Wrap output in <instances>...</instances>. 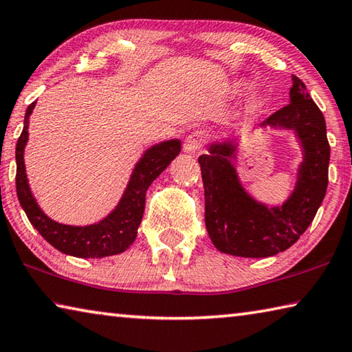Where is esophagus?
Segmentation results:
<instances>
[{"label":"esophagus","mask_w":352,"mask_h":352,"mask_svg":"<svg viewBox=\"0 0 352 352\" xmlns=\"http://www.w3.org/2000/svg\"><path fill=\"white\" fill-rule=\"evenodd\" d=\"M205 141H206L205 132H201V130H194V132H190L186 138H184L183 151L186 153H195L199 148L204 147Z\"/></svg>","instance_id":"34e87169"}]
</instances>
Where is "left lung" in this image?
<instances>
[{"mask_svg": "<svg viewBox=\"0 0 352 352\" xmlns=\"http://www.w3.org/2000/svg\"><path fill=\"white\" fill-rule=\"evenodd\" d=\"M290 104L273 113L261 127L295 130L305 148L294 194L281 206L253 200L237 178L233 140L211 144L199 163L205 186L206 231L219 252L242 258H267L300 239L317 214L327 188L331 147L321 110L309 96L305 82L292 76Z\"/></svg>", "mask_w": 352, "mask_h": 352, "instance_id": "left-lung-1", "label": "left lung"}]
</instances>
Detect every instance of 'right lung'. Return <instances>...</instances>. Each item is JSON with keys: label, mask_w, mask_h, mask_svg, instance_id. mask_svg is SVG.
Segmentation results:
<instances>
[{"label": "right lung", "mask_w": 352, "mask_h": 352, "mask_svg": "<svg viewBox=\"0 0 352 352\" xmlns=\"http://www.w3.org/2000/svg\"><path fill=\"white\" fill-rule=\"evenodd\" d=\"M34 107L35 102L28 107L25 127H23L15 148L16 195H19L20 205L25 210L29 222L58 252L76 256V258H104V256L126 252L138 233V226L146 206V190L155 178L162 174L172 160L180 153V141L169 140L147 148L140 162L136 163L129 186L116 210L110 212L104 220L87 226L62 225L51 220L40 210L28 184L23 153H25L29 135V116H31Z\"/></svg>", "instance_id": "right-lung-1"}]
</instances>
